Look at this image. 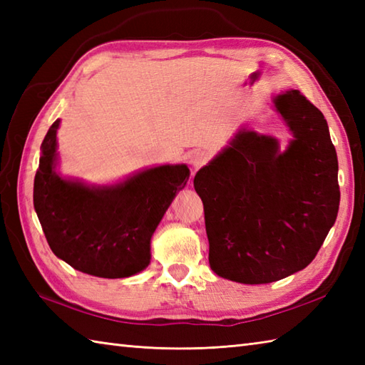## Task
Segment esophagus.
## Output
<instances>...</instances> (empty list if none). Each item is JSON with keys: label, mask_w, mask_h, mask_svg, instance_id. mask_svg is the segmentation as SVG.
Instances as JSON below:
<instances>
[{"label": "esophagus", "mask_w": 365, "mask_h": 365, "mask_svg": "<svg viewBox=\"0 0 365 365\" xmlns=\"http://www.w3.org/2000/svg\"><path fill=\"white\" fill-rule=\"evenodd\" d=\"M207 158H208V155L204 150H200V149L192 150L190 155V165H191L192 170H197L200 166H204Z\"/></svg>", "instance_id": "esophagus-1"}]
</instances>
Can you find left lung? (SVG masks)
I'll use <instances>...</instances> for the list:
<instances>
[{
	"instance_id": "1",
	"label": "left lung",
	"mask_w": 365,
	"mask_h": 365,
	"mask_svg": "<svg viewBox=\"0 0 365 365\" xmlns=\"http://www.w3.org/2000/svg\"><path fill=\"white\" fill-rule=\"evenodd\" d=\"M273 103L292 133L285 150L274 136L240 127L195 177L210 268L240 284L304 269L339 212V163L324 115L297 89Z\"/></svg>"
}]
</instances>
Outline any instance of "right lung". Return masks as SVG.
Listing matches in <instances>:
<instances>
[{
	"label": "right lung",
	"mask_w": 365,
	"mask_h": 365,
	"mask_svg": "<svg viewBox=\"0 0 365 365\" xmlns=\"http://www.w3.org/2000/svg\"><path fill=\"white\" fill-rule=\"evenodd\" d=\"M54 120L41 145L34 177V208L53 254L91 276L130 277L149 267L150 240L187 187L185 163L160 165L111 185H89L58 173Z\"/></svg>",
	"instance_id": "obj_1"
}]
</instances>
